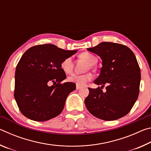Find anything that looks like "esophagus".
I'll return each instance as SVG.
<instances>
[{"mask_svg":"<svg viewBox=\"0 0 151 151\" xmlns=\"http://www.w3.org/2000/svg\"><path fill=\"white\" fill-rule=\"evenodd\" d=\"M82 88V86H79V85H76V90H78V89H80V88Z\"/></svg>","mask_w":151,"mask_h":151,"instance_id":"1","label":"esophagus"}]
</instances>
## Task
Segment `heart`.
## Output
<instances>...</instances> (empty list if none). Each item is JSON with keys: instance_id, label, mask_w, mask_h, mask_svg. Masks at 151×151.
I'll return each mask as SVG.
<instances>
[{"instance_id": "1", "label": "heart", "mask_w": 151, "mask_h": 151, "mask_svg": "<svg viewBox=\"0 0 151 151\" xmlns=\"http://www.w3.org/2000/svg\"><path fill=\"white\" fill-rule=\"evenodd\" d=\"M79 57L82 59L85 60L88 64L86 66L85 70L89 69V68H92L94 65L96 63V58L89 52H83L79 55ZM60 68L64 72L66 73H70L72 72L73 68V60L71 57H66L62 60L60 63ZM93 78V75L90 73H86L82 75H76V74H72L68 77V80L71 83H75L76 85L79 86H83L85 84L91 81Z\"/></svg>"}]
</instances>
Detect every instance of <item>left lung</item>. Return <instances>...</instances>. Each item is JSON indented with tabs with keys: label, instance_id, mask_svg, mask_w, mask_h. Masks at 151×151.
<instances>
[{
	"label": "left lung",
	"instance_id": "8db88e82",
	"mask_svg": "<svg viewBox=\"0 0 151 151\" xmlns=\"http://www.w3.org/2000/svg\"><path fill=\"white\" fill-rule=\"evenodd\" d=\"M87 50L103 61L100 75L94 81L101 86L88 88V96L85 100L88 111L109 121L127 115L139 94L140 70L134 54L127 46L110 42ZM104 84L107 85V91L103 93L101 88Z\"/></svg>",
	"mask_w": 151,
	"mask_h": 151
}]
</instances>
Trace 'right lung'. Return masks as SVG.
Segmentation results:
<instances>
[{"label": "right lung", "mask_w": 151, "mask_h": 151, "mask_svg": "<svg viewBox=\"0 0 151 151\" xmlns=\"http://www.w3.org/2000/svg\"><path fill=\"white\" fill-rule=\"evenodd\" d=\"M76 50H65L50 44L37 45L22 56L15 72L14 99L20 112L28 119L46 121L63 111L66 99L76 89L66 78L60 63ZM52 81L56 85L49 86Z\"/></svg>", "instance_id": "1"}]
</instances>
